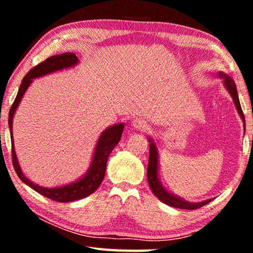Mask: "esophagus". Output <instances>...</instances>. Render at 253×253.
Listing matches in <instances>:
<instances>
[{"instance_id":"esophagus-1","label":"esophagus","mask_w":253,"mask_h":253,"mask_svg":"<svg viewBox=\"0 0 253 253\" xmlns=\"http://www.w3.org/2000/svg\"><path fill=\"white\" fill-rule=\"evenodd\" d=\"M132 126H134L136 129L145 131L148 128V124L146 121H144L143 118H135L134 121H132Z\"/></svg>"}]
</instances>
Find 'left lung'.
Segmentation results:
<instances>
[{"instance_id": "1", "label": "left lung", "mask_w": 253, "mask_h": 253, "mask_svg": "<svg viewBox=\"0 0 253 253\" xmlns=\"http://www.w3.org/2000/svg\"><path fill=\"white\" fill-rule=\"evenodd\" d=\"M220 77H223L224 78V84L230 95L232 96L233 101L235 104V107L239 111L240 116H241L242 121L245 122V115H243V111L241 108V105H240L237 87H235L234 81L230 78V77L225 76L224 74H220ZM246 127V125H245ZM149 160H148V168H147V181L149 188H151L153 194L156 196L158 200H161L163 203L169 205V207L177 208V209H185V210H196L199 208L204 207L205 204L211 202V200L203 201V202L200 203H188L186 201L177 198V196H174L173 194L169 193L168 191L165 190L164 187L161 185L160 181H158L157 177V152L155 148V145L149 139Z\"/></svg>"}]
</instances>
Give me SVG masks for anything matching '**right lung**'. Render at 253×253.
I'll return each mask as SVG.
<instances>
[{
  "mask_svg": "<svg viewBox=\"0 0 253 253\" xmlns=\"http://www.w3.org/2000/svg\"><path fill=\"white\" fill-rule=\"evenodd\" d=\"M77 62H78V57H77L75 53L66 52L52 55V57L45 59L44 61L40 62L39 65L33 67L22 79V84H21L19 88L18 95H16L13 104L11 106L10 113H8V126H10L12 144V163H13V168L16 174H18V176L21 178V181L27 184V185H29L31 188H33L34 191H37L38 193L45 196V198L62 203L84 199L97 190L98 186L100 185L102 179L105 177L107 160H108L111 151H113L115 146L118 144L119 139H121L124 125L123 124H117V125L110 127L102 132L99 140H98L97 143L90 169H89L88 173L85 174V176L79 179L78 182L69 184V185L55 188H46L36 185V184L32 183L31 181H29V179L24 176L22 170H21L18 163V158L15 156L14 151L13 136H12V121H13V115L15 113L16 107L19 106V102L22 99L25 90L28 89L33 78H38V77L48 75L50 72L61 70L63 68L71 67L76 65Z\"/></svg>",
  "mask_w": 253,
  "mask_h": 253,
  "instance_id": "add662e5",
  "label": "right lung"
}]
</instances>
